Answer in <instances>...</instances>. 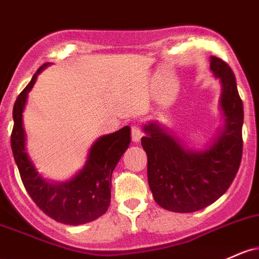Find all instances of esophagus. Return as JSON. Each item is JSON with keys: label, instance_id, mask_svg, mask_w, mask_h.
I'll list each match as a JSON object with an SVG mask.
<instances>
[{"label": "esophagus", "instance_id": "1", "mask_svg": "<svg viewBox=\"0 0 259 259\" xmlns=\"http://www.w3.org/2000/svg\"><path fill=\"white\" fill-rule=\"evenodd\" d=\"M141 136H143V133H141L140 125L138 123H134L132 125V140L134 141V143H139Z\"/></svg>", "mask_w": 259, "mask_h": 259}]
</instances>
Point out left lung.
<instances>
[{"instance_id":"left-lung-1","label":"left lung","mask_w":259,"mask_h":259,"mask_svg":"<svg viewBox=\"0 0 259 259\" xmlns=\"http://www.w3.org/2000/svg\"><path fill=\"white\" fill-rule=\"evenodd\" d=\"M210 70L221 86L224 125L206 147L188 149L157 120L143 127L150 189L156 203L169 211H198L217 201L231 186L242 158L243 104L235 75L215 56H210Z\"/></svg>"}]
</instances>
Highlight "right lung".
Returning a JSON list of instances; mask_svg holds the SVG:
<instances>
[{"mask_svg":"<svg viewBox=\"0 0 259 259\" xmlns=\"http://www.w3.org/2000/svg\"><path fill=\"white\" fill-rule=\"evenodd\" d=\"M50 62L34 73L13 107L11 146L14 161L28 194L48 217L65 225H83L104 214L110 204L112 173L130 144V127L98 138L88 151L84 166L65 182L44 178L27 151L23 112L36 77Z\"/></svg>","mask_w":259,"mask_h":259,"instance_id":"obj_1","label":"right lung"}]
</instances>
